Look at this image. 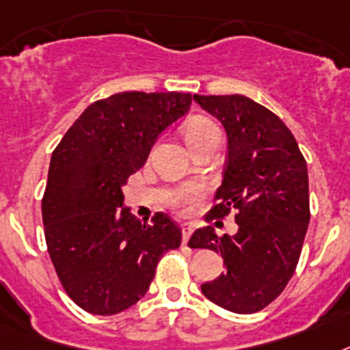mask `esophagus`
<instances>
[{"instance_id": "34e87169", "label": "esophagus", "mask_w": 350, "mask_h": 350, "mask_svg": "<svg viewBox=\"0 0 350 350\" xmlns=\"http://www.w3.org/2000/svg\"><path fill=\"white\" fill-rule=\"evenodd\" d=\"M182 245H187L189 241V236L193 234V225L191 224H182Z\"/></svg>"}]
</instances>
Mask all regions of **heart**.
Masks as SVG:
<instances>
[{
  "instance_id": "heart-1",
  "label": "heart",
  "mask_w": 350,
  "mask_h": 350,
  "mask_svg": "<svg viewBox=\"0 0 350 350\" xmlns=\"http://www.w3.org/2000/svg\"><path fill=\"white\" fill-rule=\"evenodd\" d=\"M213 135H220L218 126L211 120L204 116H195L187 121L184 125V139H186L187 146L191 148L195 144L202 143V141L209 139ZM202 198V189L198 186H180L170 196V204L178 209H186V207L193 206Z\"/></svg>"
}]
</instances>
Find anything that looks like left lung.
<instances>
[{
  "label": "left lung",
  "mask_w": 350,
  "mask_h": 350,
  "mask_svg": "<svg viewBox=\"0 0 350 350\" xmlns=\"http://www.w3.org/2000/svg\"><path fill=\"white\" fill-rule=\"evenodd\" d=\"M195 102L229 137L224 182L206 221L218 227L234 211L238 224L234 236L206 227L189 239L225 262V273L202 284V293L232 313H258L281 295L299 262L310 225L306 159L281 118L250 98L195 94Z\"/></svg>",
  "instance_id": "1"
}]
</instances>
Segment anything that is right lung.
I'll list each match as a JSON object with an SVG mask.
<instances>
[{
	"label": "right lung",
	"instance_id": "1",
	"mask_svg": "<svg viewBox=\"0 0 350 350\" xmlns=\"http://www.w3.org/2000/svg\"><path fill=\"white\" fill-rule=\"evenodd\" d=\"M191 100L187 92L141 91L96 100L51 154L46 247L64 291L88 313L129 310L148 291L161 258L180 247V227L168 215L141 221L120 209L121 187Z\"/></svg>",
	"mask_w": 350,
	"mask_h": 350
}]
</instances>
